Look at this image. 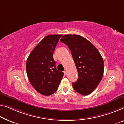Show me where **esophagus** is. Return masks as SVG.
I'll list each match as a JSON object with an SVG mask.
<instances>
[{
    "label": "esophagus",
    "instance_id": "34e87169",
    "mask_svg": "<svg viewBox=\"0 0 124 124\" xmlns=\"http://www.w3.org/2000/svg\"><path fill=\"white\" fill-rule=\"evenodd\" d=\"M64 73L65 75H67V73H66V71H64Z\"/></svg>",
    "mask_w": 124,
    "mask_h": 124
}]
</instances>
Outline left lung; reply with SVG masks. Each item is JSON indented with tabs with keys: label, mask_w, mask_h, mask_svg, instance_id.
Returning a JSON list of instances; mask_svg holds the SVG:
<instances>
[{
	"label": "left lung",
	"mask_w": 124,
	"mask_h": 124,
	"mask_svg": "<svg viewBox=\"0 0 124 124\" xmlns=\"http://www.w3.org/2000/svg\"><path fill=\"white\" fill-rule=\"evenodd\" d=\"M60 41L69 48L78 73V80L73 83L74 89L82 95L90 94L98 86L104 74V61L99 51L79 35H65Z\"/></svg>",
	"instance_id": "obj_1"
}]
</instances>
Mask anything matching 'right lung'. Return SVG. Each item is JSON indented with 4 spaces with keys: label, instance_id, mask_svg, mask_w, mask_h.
<instances>
[{
    "label": "right lung",
    "instance_id": "add662e5",
    "mask_svg": "<svg viewBox=\"0 0 124 124\" xmlns=\"http://www.w3.org/2000/svg\"><path fill=\"white\" fill-rule=\"evenodd\" d=\"M62 34L49 35L41 40L28 56L26 70L32 86L40 94L49 96L58 89L63 72L55 67L53 53Z\"/></svg>",
    "mask_w": 124,
    "mask_h": 124
}]
</instances>
